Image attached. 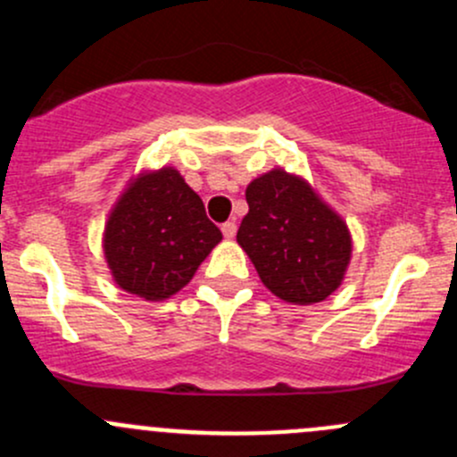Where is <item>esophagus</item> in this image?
<instances>
[{
	"label": "esophagus",
	"instance_id": "34e87169",
	"mask_svg": "<svg viewBox=\"0 0 457 457\" xmlns=\"http://www.w3.org/2000/svg\"><path fill=\"white\" fill-rule=\"evenodd\" d=\"M220 232H223L225 238H234V234H237V223H234V220H228V223L220 225Z\"/></svg>",
	"mask_w": 457,
	"mask_h": 457
}]
</instances>
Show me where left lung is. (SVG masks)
Here are the masks:
<instances>
[{
  "mask_svg": "<svg viewBox=\"0 0 457 457\" xmlns=\"http://www.w3.org/2000/svg\"><path fill=\"white\" fill-rule=\"evenodd\" d=\"M250 212L237 241L262 285L294 305L320 303L338 289L352 258L345 220L301 177L276 168L245 190Z\"/></svg>",
  "mask_w": 457,
  "mask_h": 457,
  "instance_id": "1",
  "label": "left lung"
}]
</instances>
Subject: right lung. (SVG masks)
Returning <instances> with one entry per match:
<instances>
[{
	"instance_id": "right-lung-1",
	"label": "right lung",
	"mask_w": 457,
	"mask_h": 457,
	"mask_svg": "<svg viewBox=\"0 0 457 457\" xmlns=\"http://www.w3.org/2000/svg\"><path fill=\"white\" fill-rule=\"evenodd\" d=\"M223 234L174 168L141 174L110 212L104 254L114 283L145 301L186 287Z\"/></svg>"
}]
</instances>
